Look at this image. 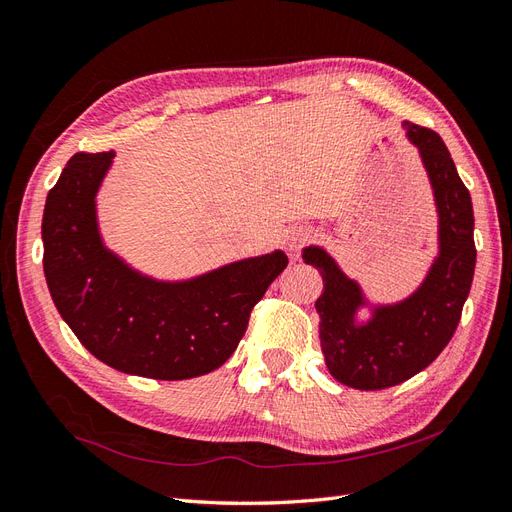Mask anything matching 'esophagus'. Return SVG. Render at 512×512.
<instances>
[{
	"label": "esophagus",
	"instance_id": "34e87169",
	"mask_svg": "<svg viewBox=\"0 0 512 512\" xmlns=\"http://www.w3.org/2000/svg\"><path fill=\"white\" fill-rule=\"evenodd\" d=\"M314 237H316V232L312 228L297 226V228L286 232V245H288V250H299L301 245L310 243Z\"/></svg>",
	"mask_w": 512,
	"mask_h": 512
}]
</instances>
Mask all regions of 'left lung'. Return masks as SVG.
Returning a JSON list of instances; mask_svg holds the SVG:
<instances>
[{
  "label": "left lung",
  "mask_w": 512,
  "mask_h": 512,
  "mask_svg": "<svg viewBox=\"0 0 512 512\" xmlns=\"http://www.w3.org/2000/svg\"><path fill=\"white\" fill-rule=\"evenodd\" d=\"M418 148L437 209V256L422 284L396 303H372L323 247H303V260L323 278L316 299L319 336L331 377L355 390H383L418 375L444 351L461 321L476 267L474 209L441 137L403 122ZM362 307L371 316L356 321Z\"/></svg>",
  "instance_id": "obj_1"
}]
</instances>
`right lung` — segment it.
I'll use <instances>...</instances> for the list:
<instances>
[{"label":"right lung","instance_id":"obj_1","mask_svg":"<svg viewBox=\"0 0 512 512\" xmlns=\"http://www.w3.org/2000/svg\"><path fill=\"white\" fill-rule=\"evenodd\" d=\"M116 153H77L49 191L43 269L51 299L103 364L161 381L222 366L250 312L288 265L282 250L228 262L189 280H157L103 243L96 193Z\"/></svg>","mask_w":512,"mask_h":512}]
</instances>
